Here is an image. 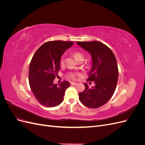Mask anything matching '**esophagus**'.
I'll return each mask as SVG.
<instances>
[{"instance_id":"esophagus-1","label":"esophagus","mask_w":145,"mask_h":145,"mask_svg":"<svg viewBox=\"0 0 145 145\" xmlns=\"http://www.w3.org/2000/svg\"><path fill=\"white\" fill-rule=\"evenodd\" d=\"M77 84V83L76 82H71V85H76Z\"/></svg>"}]
</instances>
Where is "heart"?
Masks as SVG:
<instances>
[{"label": "heart", "mask_w": 145, "mask_h": 145, "mask_svg": "<svg viewBox=\"0 0 145 145\" xmlns=\"http://www.w3.org/2000/svg\"><path fill=\"white\" fill-rule=\"evenodd\" d=\"M74 57L75 59L78 60L80 59H83V55L80 53L79 52H75L74 53ZM64 62H65V59H64V56H62V57H60V66H63L64 65ZM78 75V72H69L68 75V77L70 79H72V80H75L76 78V77Z\"/></svg>", "instance_id": "obj_1"}]
</instances>
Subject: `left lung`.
<instances>
[{"mask_svg":"<svg viewBox=\"0 0 145 145\" xmlns=\"http://www.w3.org/2000/svg\"><path fill=\"white\" fill-rule=\"evenodd\" d=\"M92 57V68L88 80L94 81L95 86L89 88L84 83L85 90L78 94L82 104L90 108H97L108 102L117 86L118 70L116 58L111 50L99 41L76 42Z\"/></svg>","mask_w":145,"mask_h":145,"instance_id":"obj_1","label":"left lung"}]
</instances>
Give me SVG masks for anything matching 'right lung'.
Listing matches in <instances>:
<instances>
[{
	"instance_id": "obj_1",
	"label": "right lung",
	"mask_w": 145,
	"mask_h": 145,
	"mask_svg": "<svg viewBox=\"0 0 145 145\" xmlns=\"http://www.w3.org/2000/svg\"><path fill=\"white\" fill-rule=\"evenodd\" d=\"M73 42L54 40L43 44L35 52L29 68V83L38 102L46 107L58 106L63 101L69 82L59 85L53 81L60 68V59Z\"/></svg>"
}]
</instances>
